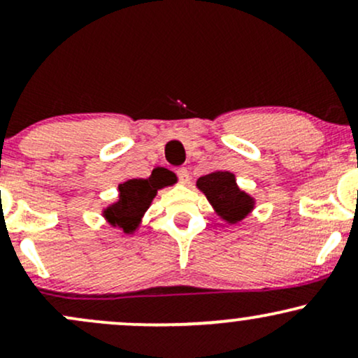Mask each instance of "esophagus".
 Instances as JSON below:
<instances>
[{
	"instance_id": "34e87169",
	"label": "esophagus",
	"mask_w": 358,
	"mask_h": 358,
	"mask_svg": "<svg viewBox=\"0 0 358 358\" xmlns=\"http://www.w3.org/2000/svg\"><path fill=\"white\" fill-rule=\"evenodd\" d=\"M176 175H178L180 182H182L183 185H187L188 182H190V173H188L187 168H178V171H176Z\"/></svg>"
}]
</instances>
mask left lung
I'll list each match as a JSON object with an SVG mask.
<instances>
[{"label": "left lung", "instance_id": "1", "mask_svg": "<svg viewBox=\"0 0 358 358\" xmlns=\"http://www.w3.org/2000/svg\"><path fill=\"white\" fill-rule=\"evenodd\" d=\"M196 188L207 196L208 203L225 224L236 225L248 219L256 208V199L237 185L231 171H212L196 180Z\"/></svg>", "mask_w": 358, "mask_h": 358}]
</instances>
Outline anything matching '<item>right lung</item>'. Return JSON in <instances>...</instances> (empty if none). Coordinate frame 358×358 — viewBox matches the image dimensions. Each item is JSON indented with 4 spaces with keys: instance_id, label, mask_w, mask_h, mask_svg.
Here are the masks:
<instances>
[{
    "instance_id": "obj_1",
    "label": "right lung",
    "mask_w": 358,
    "mask_h": 358,
    "mask_svg": "<svg viewBox=\"0 0 358 358\" xmlns=\"http://www.w3.org/2000/svg\"><path fill=\"white\" fill-rule=\"evenodd\" d=\"M168 185L170 183L163 176L153 175L146 180H126V182L117 185L119 195L116 202L102 208V217L110 227L119 229L127 236L134 234L141 227L143 217L150 208L156 193Z\"/></svg>"
}]
</instances>
